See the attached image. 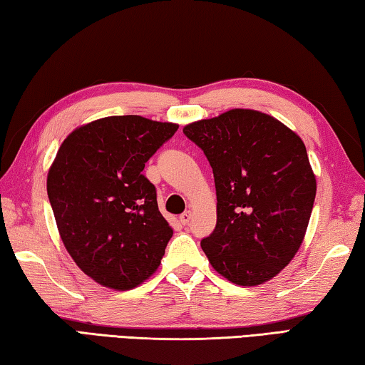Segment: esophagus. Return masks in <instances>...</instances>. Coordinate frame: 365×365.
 Instances as JSON below:
<instances>
[{
    "label": "esophagus",
    "mask_w": 365,
    "mask_h": 365,
    "mask_svg": "<svg viewBox=\"0 0 365 365\" xmlns=\"http://www.w3.org/2000/svg\"><path fill=\"white\" fill-rule=\"evenodd\" d=\"M191 217H193V212H191V211H187V212H183V214L180 215V217H178V220H180V224H182V225H187L188 222L191 220Z\"/></svg>",
    "instance_id": "esophagus-1"
}]
</instances>
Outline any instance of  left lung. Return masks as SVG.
Returning <instances> with one entry per match:
<instances>
[{
	"label": "left lung",
	"instance_id": "1",
	"mask_svg": "<svg viewBox=\"0 0 365 365\" xmlns=\"http://www.w3.org/2000/svg\"><path fill=\"white\" fill-rule=\"evenodd\" d=\"M205 151L217 224L201 242L214 270L257 287L292 262L311 219L317 182L298 133L261 110L230 109L183 127Z\"/></svg>",
	"mask_w": 365,
	"mask_h": 365
}]
</instances>
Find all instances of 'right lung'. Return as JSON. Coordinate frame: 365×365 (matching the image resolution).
Masks as SVG:
<instances>
[{"instance_id": "obj_1", "label": "right lung", "mask_w": 365, "mask_h": 365, "mask_svg": "<svg viewBox=\"0 0 365 365\" xmlns=\"http://www.w3.org/2000/svg\"><path fill=\"white\" fill-rule=\"evenodd\" d=\"M177 128L109 115L77 127L59 146L48 197L67 252L98 285L127 292L158 270L174 230L141 172Z\"/></svg>"}]
</instances>
